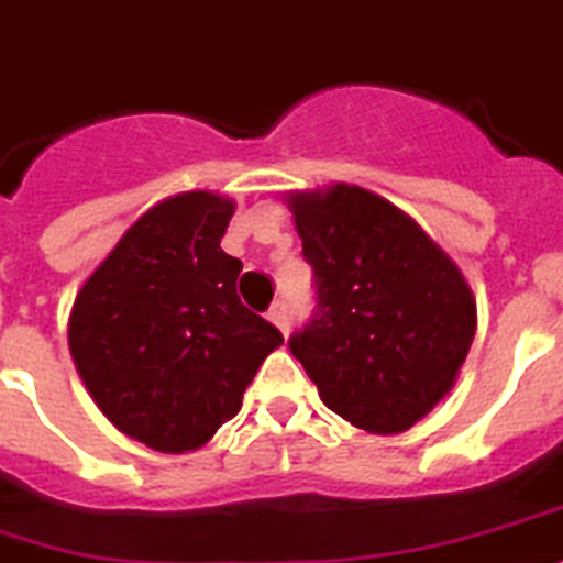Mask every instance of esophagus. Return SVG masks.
I'll use <instances>...</instances> for the list:
<instances>
[{
	"mask_svg": "<svg viewBox=\"0 0 563 563\" xmlns=\"http://www.w3.org/2000/svg\"><path fill=\"white\" fill-rule=\"evenodd\" d=\"M268 320H272V323L277 325L283 334H289L291 318H289V309H286V303H274L272 309H268Z\"/></svg>",
	"mask_w": 563,
	"mask_h": 563,
	"instance_id": "esophagus-1",
	"label": "esophagus"
}]
</instances>
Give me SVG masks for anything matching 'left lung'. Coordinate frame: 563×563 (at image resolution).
<instances>
[{"label": "left lung", "instance_id": "8db88e82", "mask_svg": "<svg viewBox=\"0 0 563 563\" xmlns=\"http://www.w3.org/2000/svg\"><path fill=\"white\" fill-rule=\"evenodd\" d=\"M314 272V318L289 338L332 412L366 432L415 427L475 338V297L412 217L357 186L289 197Z\"/></svg>", "mask_w": 563, "mask_h": 563}]
</instances>
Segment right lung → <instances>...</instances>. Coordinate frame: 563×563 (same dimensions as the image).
I'll return each instance as SVG.
<instances>
[{
  "instance_id": "add662e5",
  "label": "right lung",
  "mask_w": 563,
  "mask_h": 563,
  "mask_svg": "<svg viewBox=\"0 0 563 563\" xmlns=\"http://www.w3.org/2000/svg\"><path fill=\"white\" fill-rule=\"evenodd\" d=\"M234 202L188 191L131 225L79 289L70 357L113 427L157 452H191L243 406L283 343L238 297L240 263L220 249Z\"/></svg>"
}]
</instances>
